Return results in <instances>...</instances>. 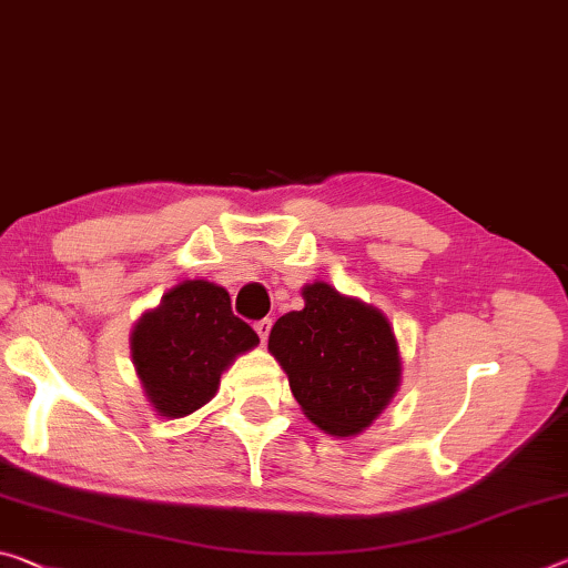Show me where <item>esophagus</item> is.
<instances>
[{"label":"esophagus","mask_w":568,"mask_h":568,"mask_svg":"<svg viewBox=\"0 0 568 568\" xmlns=\"http://www.w3.org/2000/svg\"><path fill=\"white\" fill-rule=\"evenodd\" d=\"M270 328H273V321H270V318H263V321L255 323V331H257V336H260V341H263V344L270 336Z\"/></svg>","instance_id":"esophagus-1"}]
</instances>
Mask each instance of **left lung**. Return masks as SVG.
Instances as JSON below:
<instances>
[{
  "mask_svg": "<svg viewBox=\"0 0 568 568\" xmlns=\"http://www.w3.org/2000/svg\"><path fill=\"white\" fill-rule=\"evenodd\" d=\"M305 308L277 318L267 348L313 425L348 437L372 425L399 384V351L379 311L336 287H303Z\"/></svg>",
  "mask_w": 568,
  "mask_h": 568,
  "instance_id": "8db88e82",
  "label": "left lung"
}]
</instances>
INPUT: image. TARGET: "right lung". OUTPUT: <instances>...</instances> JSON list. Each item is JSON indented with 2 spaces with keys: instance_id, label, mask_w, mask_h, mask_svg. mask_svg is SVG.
Masks as SVG:
<instances>
[{
  "instance_id": "right-lung-1",
  "label": "right lung",
  "mask_w": 568,
  "mask_h": 568,
  "mask_svg": "<svg viewBox=\"0 0 568 568\" xmlns=\"http://www.w3.org/2000/svg\"><path fill=\"white\" fill-rule=\"evenodd\" d=\"M255 344L257 333L232 313L230 293L206 281H186L169 291L131 336L146 397L174 419L210 402L224 366Z\"/></svg>"
}]
</instances>
